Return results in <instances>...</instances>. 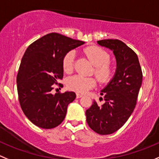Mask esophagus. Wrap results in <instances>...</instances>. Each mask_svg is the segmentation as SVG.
<instances>
[{"label":"esophagus","instance_id":"obj_1","mask_svg":"<svg viewBox=\"0 0 159 159\" xmlns=\"http://www.w3.org/2000/svg\"><path fill=\"white\" fill-rule=\"evenodd\" d=\"M83 96H84V95H83L82 93H76V98H82Z\"/></svg>","mask_w":159,"mask_h":159}]
</instances>
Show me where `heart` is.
I'll return each instance as SVG.
<instances>
[{"mask_svg": "<svg viewBox=\"0 0 159 159\" xmlns=\"http://www.w3.org/2000/svg\"><path fill=\"white\" fill-rule=\"evenodd\" d=\"M84 53L87 58L94 65V73L97 80L101 84L108 83L113 75V68L109 63L110 55L107 51L98 46H90L84 49ZM75 53L70 51L66 53L62 59L63 70L66 73H71L73 71ZM96 84V80L93 77H85L75 75L68 79L67 87L69 90L79 93H84L93 88Z\"/></svg>", "mask_w": 159, "mask_h": 159, "instance_id": "1", "label": "heart"}]
</instances>
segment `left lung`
<instances>
[{"instance_id": "left-lung-1", "label": "left lung", "mask_w": 159, "mask_h": 159, "mask_svg": "<svg viewBox=\"0 0 159 159\" xmlns=\"http://www.w3.org/2000/svg\"><path fill=\"white\" fill-rule=\"evenodd\" d=\"M98 43L113 51L116 59V73L101 90L104 103L93 101L86 111L90 129L101 135H108L123 126L134 111L142 84L141 68L137 54L119 40H98Z\"/></svg>"}]
</instances>
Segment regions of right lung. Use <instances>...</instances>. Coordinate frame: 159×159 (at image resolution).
Listing matches in <instances>:
<instances>
[{"label":"right lung","instance_id":"right-lung-1","mask_svg":"<svg viewBox=\"0 0 159 159\" xmlns=\"http://www.w3.org/2000/svg\"><path fill=\"white\" fill-rule=\"evenodd\" d=\"M84 43L51 33L33 42L25 51L16 80L18 95L25 116L38 127L52 129L64 120L75 93L67 91L54 95L51 90L63 78L65 54Z\"/></svg>","mask_w":159,"mask_h":159}]
</instances>
